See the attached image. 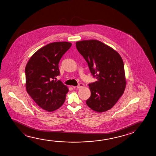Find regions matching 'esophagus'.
<instances>
[{
    "label": "esophagus",
    "instance_id": "esophagus-1",
    "mask_svg": "<svg viewBox=\"0 0 156 156\" xmlns=\"http://www.w3.org/2000/svg\"><path fill=\"white\" fill-rule=\"evenodd\" d=\"M84 86H85L84 84L80 83H79V84L78 85V86H77V88H81V87H84Z\"/></svg>",
    "mask_w": 156,
    "mask_h": 156
}]
</instances>
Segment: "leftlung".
I'll list each match as a JSON object with an SVG mask.
<instances>
[{
	"instance_id": "left-lung-1",
	"label": "left lung",
	"mask_w": 156,
	"mask_h": 156,
	"mask_svg": "<svg viewBox=\"0 0 156 156\" xmlns=\"http://www.w3.org/2000/svg\"><path fill=\"white\" fill-rule=\"evenodd\" d=\"M76 46L97 79L88 85L91 95L86 104L98 112L107 111L119 101L126 86L121 57L112 48L96 40L77 41Z\"/></svg>"
}]
</instances>
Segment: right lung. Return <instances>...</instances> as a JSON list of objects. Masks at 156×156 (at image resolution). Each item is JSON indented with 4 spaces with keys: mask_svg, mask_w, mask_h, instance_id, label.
I'll use <instances>...</instances> for the list:
<instances>
[{
    "mask_svg": "<svg viewBox=\"0 0 156 156\" xmlns=\"http://www.w3.org/2000/svg\"><path fill=\"white\" fill-rule=\"evenodd\" d=\"M71 46L68 42L50 43L37 50L27 64V92L37 105L48 112L63 104L69 91L61 81L55 79L60 75L59 62Z\"/></svg>",
    "mask_w": 156,
    "mask_h": 156,
    "instance_id": "1",
    "label": "right lung"
}]
</instances>
